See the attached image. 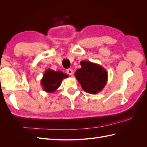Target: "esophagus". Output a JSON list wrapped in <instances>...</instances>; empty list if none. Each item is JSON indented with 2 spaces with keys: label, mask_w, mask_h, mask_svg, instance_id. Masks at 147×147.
<instances>
[{
  "label": "esophagus",
  "mask_w": 147,
  "mask_h": 147,
  "mask_svg": "<svg viewBox=\"0 0 147 147\" xmlns=\"http://www.w3.org/2000/svg\"><path fill=\"white\" fill-rule=\"evenodd\" d=\"M67 73L69 75H72L73 74H74L72 69H69L67 70Z\"/></svg>",
  "instance_id": "esophagus-1"
}]
</instances>
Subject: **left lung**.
<instances>
[{
  "label": "left lung",
  "mask_w": 147,
  "mask_h": 147,
  "mask_svg": "<svg viewBox=\"0 0 147 147\" xmlns=\"http://www.w3.org/2000/svg\"><path fill=\"white\" fill-rule=\"evenodd\" d=\"M82 67L75 73L83 90L91 94L100 92L105 87L108 80L106 70L100 65L88 61L80 62Z\"/></svg>",
  "instance_id": "1"
}]
</instances>
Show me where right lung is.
Masks as SVG:
<instances>
[{
	"mask_svg": "<svg viewBox=\"0 0 147 147\" xmlns=\"http://www.w3.org/2000/svg\"><path fill=\"white\" fill-rule=\"evenodd\" d=\"M69 77V75L61 71H55L50 69H47L43 74L40 83L43 90L48 93L54 92L58 88L64 78Z\"/></svg>",
	"mask_w": 147,
	"mask_h": 147,
	"instance_id": "right-lung-1",
	"label": "right lung"
}]
</instances>
